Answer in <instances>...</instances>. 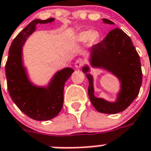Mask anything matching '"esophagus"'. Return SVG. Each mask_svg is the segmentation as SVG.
<instances>
[{"instance_id":"obj_1","label":"esophagus","mask_w":151,"mask_h":151,"mask_svg":"<svg viewBox=\"0 0 151 151\" xmlns=\"http://www.w3.org/2000/svg\"><path fill=\"white\" fill-rule=\"evenodd\" d=\"M84 65V60H82L81 58L78 59L75 62V67L76 68H80L81 67H82Z\"/></svg>"}]
</instances>
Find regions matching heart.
I'll return each instance as SVG.
<instances>
[{
  "mask_svg": "<svg viewBox=\"0 0 151 151\" xmlns=\"http://www.w3.org/2000/svg\"><path fill=\"white\" fill-rule=\"evenodd\" d=\"M99 39V34L97 32H83L78 36V40L80 42H85L88 40L90 43H94Z\"/></svg>",
  "mask_w": 151,
  "mask_h": 151,
  "instance_id": "obj_1",
  "label": "heart"
}]
</instances>
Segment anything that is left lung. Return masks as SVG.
I'll use <instances>...</instances> for the list:
<instances>
[{"label": "left lung", "instance_id": "1", "mask_svg": "<svg viewBox=\"0 0 151 151\" xmlns=\"http://www.w3.org/2000/svg\"><path fill=\"white\" fill-rule=\"evenodd\" d=\"M105 23L112 24L111 21L103 18ZM91 63L113 73L121 82V90L115 102H109L94 95L93 78L89 67L84 66L82 71L89 81L88 96L95 109L99 112L116 114L124 111L139 95L142 84L140 59L133 42L128 35L116 28L108 33L103 40L91 48Z\"/></svg>", "mask_w": 151, "mask_h": 151}]
</instances>
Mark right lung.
<instances>
[{
	"mask_svg": "<svg viewBox=\"0 0 151 151\" xmlns=\"http://www.w3.org/2000/svg\"><path fill=\"white\" fill-rule=\"evenodd\" d=\"M54 18L35 19L27 25L12 42L5 64L7 86L12 101L32 119L46 121L56 117L63 108L65 82L74 70L65 68L56 73L47 88L34 86L28 79L22 61V50L26 38L38 23L52 22Z\"/></svg>",
	"mask_w": 151,
	"mask_h": 151,
	"instance_id": "right-lung-1",
	"label": "right lung"
}]
</instances>
